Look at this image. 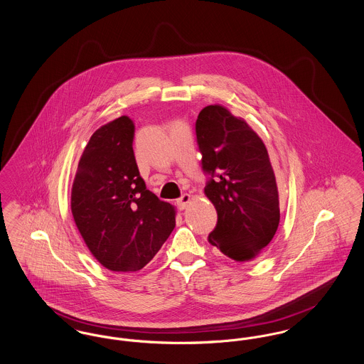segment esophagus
Instances as JSON below:
<instances>
[{"label":"esophagus","instance_id":"obj_1","mask_svg":"<svg viewBox=\"0 0 364 364\" xmlns=\"http://www.w3.org/2000/svg\"><path fill=\"white\" fill-rule=\"evenodd\" d=\"M190 195H188V193H184V195H181V196L177 199V205H178V208H184L190 203Z\"/></svg>","mask_w":364,"mask_h":364}]
</instances>
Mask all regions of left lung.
Returning a JSON list of instances; mask_svg holds the SVG:
<instances>
[{
  "label": "left lung",
  "mask_w": 364,
  "mask_h": 364,
  "mask_svg": "<svg viewBox=\"0 0 364 364\" xmlns=\"http://www.w3.org/2000/svg\"><path fill=\"white\" fill-rule=\"evenodd\" d=\"M196 141L205 193L217 210L208 242L237 262L254 259L272 242L279 223L276 176L262 139L220 105L200 110Z\"/></svg>",
  "instance_id": "1"
}]
</instances>
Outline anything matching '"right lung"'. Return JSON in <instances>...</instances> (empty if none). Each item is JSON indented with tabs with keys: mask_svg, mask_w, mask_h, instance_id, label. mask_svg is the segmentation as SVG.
Instances as JSON below:
<instances>
[{
	"mask_svg": "<svg viewBox=\"0 0 364 364\" xmlns=\"http://www.w3.org/2000/svg\"><path fill=\"white\" fill-rule=\"evenodd\" d=\"M135 127L122 116L97 129L72 186L75 224L91 254L112 272H138L166 242L174 208L146 188L132 149Z\"/></svg>",
	"mask_w": 364,
	"mask_h": 364,
	"instance_id": "right-lung-1",
	"label": "right lung"
}]
</instances>
